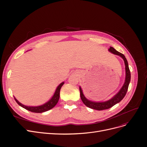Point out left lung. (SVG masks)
<instances>
[{"label":"left lung","instance_id":"left-lung-1","mask_svg":"<svg viewBox=\"0 0 147 147\" xmlns=\"http://www.w3.org/2000/svg\"><path fill=\"white\" fill-rule=\"evenodd\" d=\"M109 50L111 53L121 56V58L124 59V63L125 65V74H126L125 80V83H124L123 86L122 87V88L121 89L119 92L117 94L115 95V96L112 99L108 100L107 101H105V102H93V101H91L88 100V99H86L85 97L84 94H83V92H82V90L81 88L79 87L80 98H81L82 101H83V103H84L87 107H88L89 108H91V109H93L95 110L102 111V110L109 109V108L112 107L115 105H116L117 103L120 102L125 97V95L127 93V90H128L129 85L130 82V78H131L130 71L129 69L128 62H127V61L125 58V56L123 54L118 52V51H117L112 47H111L109 49Z\"/></svg>","mask_w":147,"mask_h":147}]
</instances>
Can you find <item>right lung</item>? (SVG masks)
<instances>
[{"label":"right lung","mask_w":147,"mask_h":147,"mask_svg":"<svg viewBox=\"0 0 147 147\" xmlns=\"http://www.w3.org/2000/svg\"><path fill=\"white\" fill-rule=\"evenodd\" d=\"M63 84H64V82L61 83V84L58 86V88H56V91L52 98H51L48 102H47L46 103L40 106H36V107L26 106L20 103L15 97H14V99L18 105H20V106H22V107L24 108L25 109H26L28 111L35 112V113H42L44 112H46L51 109H52V108L55 107L56 105L58 103V100L59 99V97H60V89L62 86L63 85Z\"/></svg>","instance_id":"right-lung-1"}]
</instances>
